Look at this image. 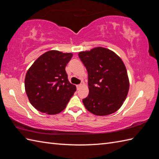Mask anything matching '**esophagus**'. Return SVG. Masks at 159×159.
<instances>
[{"label":"esophagus","instance_id":"obj_1","mask_svg":"<svg viewBox=\"0 0 159 159\" xmlns=\"http://www.w3.org/2000/svg\"><path fill=\"white\" fill-rule=\"evenodd\" d=\"M82 86H83L82 84H80V85H76L77 89H79L80 88V87H82Z\"/></svg>","mask_w":159,"mask_h":159}]
</instances>
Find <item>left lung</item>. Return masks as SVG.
<instances>
[{"mask_svg": "<svg viewBox=\"0 0 159 159\" xmlns=\"http://www.w3.org/2000/svg\"><path fill=\"white\" fill-rule=\"evenodd\" d=\"M88 72L89 94L84 106L96 116L116 112L122 105L129 90V79L123 61L117 54L103 47L79 53Z\"/></svg>", "mask_w": 159, "mask_h": 159, "instance_id": "obj_1", "label": "left lung"}]
</instances>
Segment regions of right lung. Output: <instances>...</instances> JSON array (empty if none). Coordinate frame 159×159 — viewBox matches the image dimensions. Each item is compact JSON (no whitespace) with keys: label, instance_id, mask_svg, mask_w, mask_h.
Returning <instances> with one entry per match:
<instances>
[{"label":"right lung","instance_id":"right-lung-1","mask_svg":"<svg viewBox=\"0 0 159 159\" xmlns=\"http://www.w3.org/2000/svg\"><path fill=\"white\" fill-rule=\"evenodd\" d=\"M72 56L70 52L49 50L29 67L25 76V91L29 102L40 112L61 113L76 92V86L69 82L66 72Z\"/></svg>","mask_w":159,"mask_h":159}]
</instances>
